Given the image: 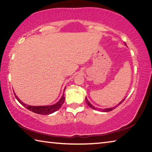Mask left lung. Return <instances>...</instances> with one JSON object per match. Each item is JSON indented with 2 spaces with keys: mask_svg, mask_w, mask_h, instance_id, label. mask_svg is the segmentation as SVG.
<instances>
[{
  "mask_svg": "<svg viewBox=\"0 0 152 152\" xmlns=\"http://www.w3.org/2000/svg\"><path fill=\"white\" fill-rule=\"evenodd\" d=\"M125 99H126V98H125ZM125 99L123 100V101H121V102L119 103L118 105H120L121 103L124 102V101L125 100ZM86 103H87V104L90 107H91L92 109H94V110H99V111H104V112H108V111H112L113 110H114V109H115L117 107H118V105H116L115 107H111V108H107V109H99V108H96V107H95L94 106H93L91 104V103H90L88 100H87V97H86Z\"/></svg>",
  "mask_w": 152,
  "mask_h": 152,
  "instance_id": "left-lung-1",
  "label": "left lung"
}]
</instances>
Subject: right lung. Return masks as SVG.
Listing matches in <instances>:
<instances>
[{
	"label": "right lung",
	"mask_w": 152,
	"mask_h": 152,
	"mask_svg": "<svg viewBox=\"0 0 152 152\" xmlns=\"http://www.w3.org/2000/svg\"><path fill=\"white\" fill-rule=\"evenodd\" d=\"M65 91V90H64ZM16 99H17L18 102H19L21 105H23L24 107L28 109V110H30L33 112L38 114H41V115H49V114L53 113L55 111H57L59 110V108L61 107V105L63 104L64 102H65V97H64V95H63L62 97L61 98V99L58 101V102L55 103V104L53 105H49V106H31L28 105H26L25 103H23L21 101L18 99L17 95H15Z\"/></svg>",
	"instance_id": "obj_1"
}]
</instances>
